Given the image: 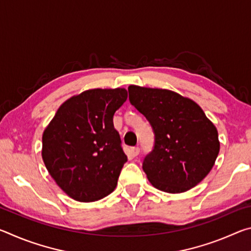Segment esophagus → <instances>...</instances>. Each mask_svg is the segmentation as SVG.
Listing matches in <instances>:
<instances>
[{"label":"esophagus","mask_w":251,"mask_h":251,"mask_svg":"<svg viewBox=\"0 0 251 251\" xmlns=\"http://www.w3.org/2000/svg\"><path fill=\"white\" fill-rule=\"evenodd\" d=\"M130 152H131V156L136 157L139 154V147H131L130 148Z\"/></svg>","instance_id":"34e87169"}]
</instances>
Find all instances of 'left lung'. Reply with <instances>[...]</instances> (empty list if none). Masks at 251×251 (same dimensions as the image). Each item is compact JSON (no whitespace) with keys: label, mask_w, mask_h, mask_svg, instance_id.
<instances>
[{"label":"left lung","mask_w":251,"mask_h":251,"mask_svg":"<svg viewBox=\"0 0 251 251\" xmlns=\"http://www.w3.org/2000/svg\"><path fill=\"white\" fill-rule=\"evenodd\" d=\"M129 101L155 134L143 169L155 188L184 193L199 184L219 152L218 131L194 100L169 90L130 85Z\"/></svg>","instance_id":"left-lung-1"}]
</instances>
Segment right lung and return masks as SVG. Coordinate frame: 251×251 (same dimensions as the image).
Here are the masks:
<instances>
[{"label":"right lung","instance_id":"1","mask_svg":"<svg viewBox=\"0 0 251 251\" xmlns=\"http://www.w3.org/2000/svg\"><path fill=\"white\" fill-rule=\"evenodd\" d=\"M125 88L85 91L64 101L42 137L50 175L71 198L96 201L114 192L127 156L113 116Z\"/></svg>","mask_w":251,"mask_h":251}]
</instances>
